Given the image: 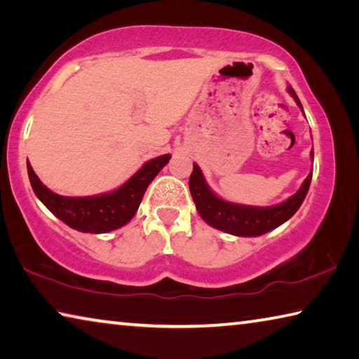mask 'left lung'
I'll list each match as a JSON object with an SVG mask.
<instances>
[{
	"instance_id": "8db88e82",
	"label": "left lung",
	"mask_w": 359,
	"mask_h": 359,
	"mask_svg": "<svg viewBox=\"0 0 359 359\" xmlns=\"http://www.w3.org/2000/svg\"><path fill=\"white\" fill-rule=\"evenodd\" d=\"M287 90L302 111V104L294 93V90L291 87ZM311 158L313 161V151H311ZM311 182L312 171L309 172L301 188L293 196H290L287 201L277 205H269V208H257V205H244L224 201L220 196H217L210 190V187L205 184L203 171L196 163H193V172L190 175L188 185H190V191L193 201L196 204L198 214L212 228L220 229L223 233L233 236H241V238H257V236L266 234L267 231L280 226L282 223L290 220L296 214V210L301 208L304 198H306Z\"/></svg>"
}]
</instances>
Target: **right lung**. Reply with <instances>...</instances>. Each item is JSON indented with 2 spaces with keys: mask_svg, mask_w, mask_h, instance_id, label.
<instances>
[{
  "mask_svg": "<svg viewBox=\"0 0 359 359\" xmlns=\"http://www.w3.org/2000/svg\"><path fill=\"white\" fill-rule=\"evenodd\" d=\"M171 155H161L145 163L117 190L95 196H62L48 190L27 163L29 184L41 203L72 229L82 233H109L128 223L137 212L144 193L156 174L168 165Z\"/></svg>",
  "mask_w": 359,
  "mask_h": 359,
  "instance_id": "add662e5",
  "label": "right lung"
}]
</instances>
